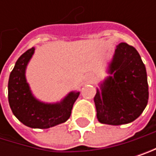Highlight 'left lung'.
<instances>
[{
	"mask_svg": "<svg viewBox=\"0 0 156 156\" xmlns=\"http://www.w3.org/2000/svg\"><path fill=\"white\" fill-rule=\"evenodd\" d=\"M105 81L94 98L101 123L121 125L140 117L148 104L145 65L136 49L126 43L116 47Z\"/></svg>",
	"mask_w": 156,
	"mask_h": 156,
	"instance_id": "1",
	"label": "left lung"
}]
</instances>
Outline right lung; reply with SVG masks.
Masks as SVG:
<instances>
[{
	"instance_id": "1",
	"label": "right lung",
	"mask_w": 156,
	"mask_h": 156,
	"mask_svg": "<svg viewBox=\"0 0 156 156\" xmlns=\"http://www.w3.org/2000/svg\"><path fill=\"white\" fill-rule=\"evenodd\" d=\"M34 48L28 49L16 61L8 81V101L13 114L26 126L46 129L66 122L80 92H71L61 102L48 104L37 100L27 83L25 71L34 53Z\"/></svg>"
}]
</instances>
